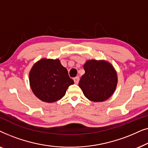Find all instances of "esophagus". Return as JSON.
I'll return each mask as SVG.
<instances>
[{
  "instance_id": "1",
  "label": "esophagus",
  "mask_w": 148,
  "mask_h": 148,
  "mask_svg": "<svg viewBox=\"0 0 148 148\" xmlns=\"http://www.w3.org/2000/svg\"><path fill=\"white\" fill-rule=\"evenodd\" d=\"M73 80H74L75 84H77L79 82V77H75L73 79Z\"/></svg>"
}]
</instances>
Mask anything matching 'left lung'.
<instances>
[{"label":"left lung","mask_w":148,"mask_h":148,"mask_svg":"<svg viewBox=\"0 0 148 148\" xmlns=\"http://www.w3.org/2000/svg\"><path fill=\"white\" fill-rule=\"evenodd\" d=\"M85 74L79 83L84 96L93 102H104L114 94L118 77L116 70L104 60H88L84 64Z\"/></svg>","instance_id":"left-lung-1"}]
</instances>
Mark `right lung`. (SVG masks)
I'll list each match as a JSON object with an SVG mask.
<instances>
[{"instance_id": "right-lung-1", "label": "right lung", "mask_w": 148, "mask_h": 148, "mask_svg": "<svg viewBox=\"0 0 148 148\" xmlns=\"http://www.w3.org/2000/svg\"><path fill=\"white\" fill-rule=\"evenodd\" d=\"M29 85L34 95L43 102L59 100L74 82L60 60L43 58L32 66L29 74Z\"/></svg>"}]
</instances>
